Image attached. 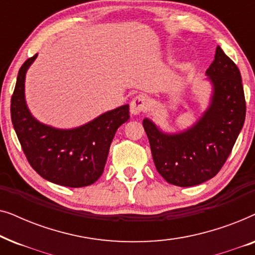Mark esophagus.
I'll list each match as a JSON object with an SVG mask.
<instances>
[{"mask_svg": "<svg viewBox=\"0 0 255 255\" xmlns=\"http://www.w3.org/2000/svg\"><path fill=\"white\" fill-rule=\"evenodd\" d=\"M148 108V99L144 94H139L131 101L130 103V113L134 116L145 113Z\"/></svg>", "mask_w": 255, "mask_h": 255, "instance_id": "esophagus-1", "label": "esophagus"}]
</instances>
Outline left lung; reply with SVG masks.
Returning <instances> with one entry per match:
<instances>
[{"mask_svg": "<svg viewBox=\"0 0 255 255\" xmlns=\"http://www.w3.org/2000/svg\"><path fill=\"white\" fill-rule=\"evenodd\" d=\"M205 74L212 86L210 104L194 125L166 133L148 118L142 121L156 170L174 186H197L212 179L229 158L245 122L242 75L219 46Z\"/></svg>", "mask_w": 255, "mask_h": 255, "instance_id": "1", "label": "left lung"}]
</instances>
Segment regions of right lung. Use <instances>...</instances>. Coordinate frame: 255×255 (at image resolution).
Instances as JSON below:
<instances>
[{
	"label": "right lung",
	"mask_w": 255,
	"mask_h": 255,
	"mask_svg": "<svg viewBox=\"0 0 255 255\" xmlns=\"http://www.w3.org/2000/svg\"><path fill=\"white\" fill-rule=\"evenodd\" d=\"M37 54L19 68L11 97V122L31 167L45 180L60 186H90L102 175L117 128L128 122V104L107 111L95 120L68 128L38 122L25 102V75Z\"/></svg>",
	"instance_id": "add662e5"
}]
</instances>
